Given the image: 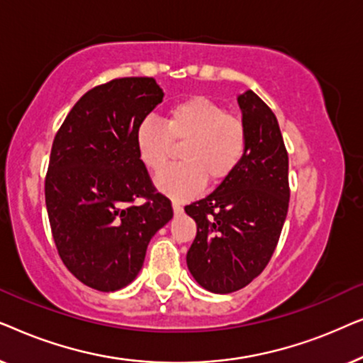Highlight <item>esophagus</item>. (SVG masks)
Returning a JSON list of instances; mask_svg holds the SVG:
<instances>
[{
	"mask_svg": "<svg viewBox=\"0 0 363 363\" xmlns=\"http://www.w3.org/2000/svg\"><path fill=\"white\" fill-rule=\"evenodd\" d=\"M172 206H173V213H175V215H182L183 213V208H182V205L178 201H173L172 203Z\"/></svg>",
	"mask_w": 363,
	"mask_h": 363,
	"instance_id": "esophagus-1",
	"label": "esophagus"
}]
</instances>
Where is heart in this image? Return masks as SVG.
I'll list each match as a JSON object with an SVG mask.
<instances>
[{"mask_svg":"<svg viewBox=\"0 0 363 363\" xmlns=\"http://www.w3.org/2000/svg\"><path fill=\"white\" fill-rule=\"evenodd\" d=\"M135 148L142 165L158 172L165 167L173 142H183V163L167 168L155 178L165 195L183 200L196 195L210 183L226 180L246 153V127L220 104L195 96L178 102L167 112L165 121L145 118L135 130Z\"/></svg>","mask_w":363,"mask_h":363,"instance_id":"1","label":"heart"}]
</instances>
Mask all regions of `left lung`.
I'll return each instance as SVG.
<instances>
[{"instance_id": "1", "label": "left lung", "mask_w": 363, "mask_h": 363, "mask_svg": "<svg viewBox=\"0 0 363 363\" xmlns=\"http://www.w3.org/2000/svg\"><path fill=\"white\" fill-rule=\"evenodd\" d=\"M246 153L213 193L185 206L196 223L186 266L203 289L228 294L250 284L269 262L289 206V158L279 123L252 91L238 96Z\"/></svg>"}]
</instances>
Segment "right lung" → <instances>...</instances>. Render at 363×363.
I'll return each instance as SVG.
<instances>
[{"instance_id": "right-lung-1", "label": "right lung", "mask_w": 363, "mask_h": 363, "mask_svg": "<svg viewBox=\"0 0 363 363\" xmlns=\"http://www.w3.org/2000/svg\"><path fill=\"white\" fill-rule=\"evenodd\" d=\"M163 96L153 77L113 79L79 99L52 142L46 177L52 238L67 269L92 289L130 284L148 242L173 218L133 140ZM137 197L147 201L132 206Z\"/></svg>"}]
</instances>
